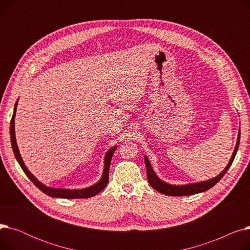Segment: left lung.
Listing matches in <instances>:
<instances>
[{
    "instance_id": "left-lung-1",
    "label": "left lung",
    "mask_w": 250,
    "mask_h": 250,
    "mask_svg": "<svg viewBox=\"0 0 250 250\" xmlns=\"http://www.w3.org/2000/svg\"><path fill=\"white\" fill-rule=\"evenodd\" d=\"M239 142H240V132L238 135V140H237V144H236L234 152L232 154L231 159L228 163V165L226 166V168L223 170V171L216 176L213 179H209L207 181H203V182H198V183H192V185H187V186H171L168 185V183L162 181L161 179H159L157 177V175L155 174V172L153 171V169L151 167V164L148 160L147 157L145 156V164H146V170H147V179L150 183V186L156 189L157 191H159L165 195H172V196H181V195H190V194H195L199 192H203L206 191L208 189H209L211 188H213L216 183L225 175V173L227 172V170L229 169V167L231 166L235 155L237 153L238 147H239Z\"/></svg>"
}]
</instances>
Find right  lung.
Instances as JSON below:
<instances>
[{
	"label": "right lung",
	"mask_w": 250,
	"mask_h": 250,
	"mask_svg": "<svg viewBox=\"0 0 250 250\" xmlns=\"http://www.w3.org/2000/svg\"><path fill=\"white\" fill-rule=\"evenodd\" d=\"M17 103L15 104V108H14V112H13L12 118H11V124H10V137H11V143H12V148H13V152H14V155L16 157V159L19 163V165L21 166L22 170L25 172V174L28 176V178L34 183V186L37 187L39 189H41L42 192H44L45 194L52 196V198H62V199H87V198H91V196H94L95 194L99 193L106 185L108 183V178H109V166H110V162H111V158L113 156V153L116 149V147L111 148L106 155H105V160H104V170H103V174L101 179L96 183V185L92 186L88 188H84V189H62V188H50L45 187L42 183L39 182L31 173L29 170L26 168L18 147H17V143H16V138H15V113H16V109H17Z\"/></svg>",
	"instance_id": "right-lung-1"
}]
</instances>
